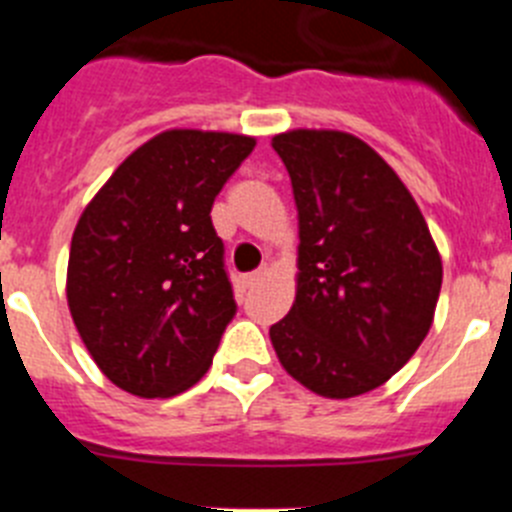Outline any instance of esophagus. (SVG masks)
Wrapping results in <instances>:
<instances>
[{
  "label": "esophagus",
  "instance_id": "34e87169",
  "mask_svg": "<svg viewBox=\"0 0 512 512\" xmlns=\"http://www.w3.org/2000/svg\"><path fill=\"white\" fill-rule=\"evenodd\" d=\"M266 274H269V266H261V269H256L253 274H248L246 284H248V287H256V284H259L261 279L266 277Z\"/></svg>",
  "mask_w": 512,
  "mask_h": 512
}]
</instances>
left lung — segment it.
Wrapping results in <instances>:
<instances>
[{"label":"left lung","instance_id":"8db88e82","mask_svg":"<svg viewBox=\"0 0 512 512\" xmlns=\"http://www.w3.org/2000/svg\"><path fill=\"white\" fill-rule=\"evenodd\" d=\"M274 151L297 205V292L269 328L279 364L302 387L348 400L382 387L428 336L441 253L413 194L364 140L287 130Z\"/></svg>","mask_w":512,"mask_h":512}]
</instances>
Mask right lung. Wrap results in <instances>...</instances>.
I'll return each mask as SVG.
<instances>
[{
    "label": "right lung",
    "mask_w": 512,
    "mask_h": 512,
    "mask_svg": "<svg viewBox=\"0 0 512 512\" xmlns=\"http://www.w3.org/2000/svg\"><path fill=\"white\" fill-rule=\"evenodd\" d=\"M256 138L174 128L135 148L74 228L66 300L99 372L174 397L210 369L235 315L210 210Z\"/></svg>",
    "instance_id": "right-lung-1"
}]
</instances>
